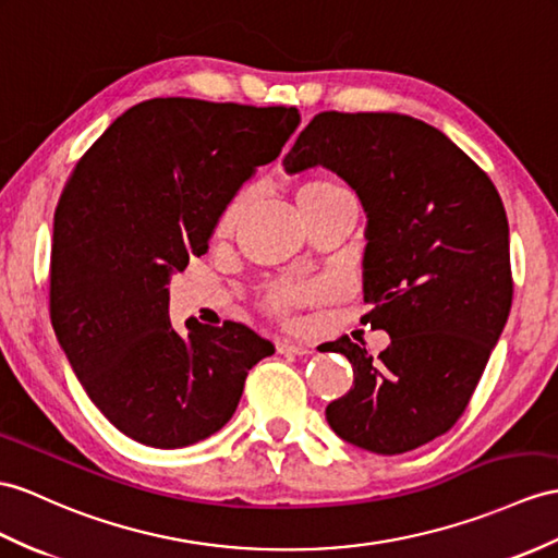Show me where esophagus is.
Returning <instances> with one entry per match:
<instances>
[{
  "label": "esophagus",
  "mask_w": 558,
  "mask_h": 558,
  "mask_svg": "<svg viewBox=\"0 0 558 558\" xmlns=\"http://www.w3.org/2000/svg\"><path fill=\"white\" fill-rule=\"evenodd\" d=\"M277 350L283 352V355H310V348L301 345V343H293V341H279Z\"/></svg>",
  "instance_id": "1"
}]
</instances>
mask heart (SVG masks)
Returning a JSON list of instances; mask_svg holds the SVG:
<instances>
[{
	"label": "heart",
	"instance_id": "heart-1",
	"mask_svg": "<svg viewBox=\"0 0 558 558\" xmlns=\"http://www.w3.org/2000/svg\"><path fill=\"white\" fill-rule=\"evenodd\" d=\"M333 189H338V184L331 182V180H312V182L301 186L298 198L333 192ZM251 196H253V192L248 186L241 189V192H236L232 196V201H229L227 206L222 208L220 217H217V225H215L217 236H227L229 232H232L236 222L241 220V215L246 213ZM319 295H322V289L317 287V283H277V287L267 293L265 307L271 312V315H277L279 319L289 322V319L295 317L298 307H305L310 303H315Z\"/></svg>",
	"mask_w": 558,
	"mask_h": 558
}]
</instances>
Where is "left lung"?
I'll return each mask as SVG.
<instances>
[{
    "mask_svg": "<svg viewBox=\"0 0 558 558\" xmlns=\"http://www.w3.org/2000/svg\"><path fill=\"white\" fill-rule=\"evenodd\" d=\"M283 166H324L357 192L372 303L362 322L390 333L378 357L348 336L329 343L355 381L326 421L376 454L442 436L464 414L511 310L509 222L493 180L440 130L400 113H317Z\"/></svg>",
    "mask_w": 558,
    "mask_h": 558,
    "instance_id": "1",
    "label": "left lung"
}]
</instances>
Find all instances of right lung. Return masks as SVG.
I'll return each mask as SVG.
<instances>
[{"instance_id": "1", "label": "right lung", "mask_w": 558, "mask_h": 558, "mask_svg": "<svg viewBox=\"0 0 558 558\" xmlns=\"http://www.w3.org/2000/svg\"><path fill=\"white\" fill-rule=\"evenodd\" d=\"M295 106L148 99L75 162L53 213L49 315L89 400L158 450L220 430L275 345L248 326L168 319V281L208 251L222 208L295 132Z\"/></svg>"}]
</instances>
